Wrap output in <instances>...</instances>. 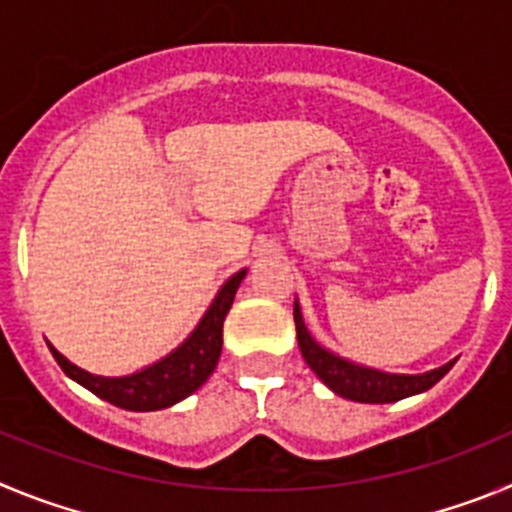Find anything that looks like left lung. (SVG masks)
<instances>
[{
	"instance_id": "obj_1",
	"label": "left lung",
	"mask_w": 512,
	"mask_h": 512,
	"mask_svg": "<svg viewBox=\"0 0 512 512\" xmlns=\"http://www.w3.org/2000/svg\"><path fill=\"white\" fill-rule=\"evenodd\" d=\"M293 319H296L298 347H301L306 365L311 367L336 395H342V398L347 400H357V403H393V400L423 393V390L434 388L436 382L454 367V362H449V365L439 367V370L434 372H426V375H388V372L352 365L347 359L336 357V354L326 352L324 347H319V344L313 342L306 324H303L298 303L293 306Z\"/></svg>"
}]
</instances>
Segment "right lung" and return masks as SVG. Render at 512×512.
<instances>
[{
  "label": "right lung",
  "mask_w": 512,
  "mask_h": 512,
  "mask_svg": "<svg viewBox=\"0 0 512 512\" xmlns=\"http://www.w3.org/2000/svg\"><path fill=\"white\" fill-rule=\"evenodd\" d=\"M242 278H245V270L234 273L224 283V288L219 290V296L214 298V303H211L204 319H201V324L196 326V331L188 336L176 352L168 354L160 362H155L153 367L137 372V375H91V372L71 365L53 347H50V352H53L55 362L61 365V370L71 380H76L78 385H84L86 390H91V393L99 395L107 403L117 405V408H124V411H160V408H168V405L178 403L186 395H191L193 390H199L209 380L211 372H214L216 362H219V354H222L224 316L232 308L234 293H237Z\"/></svg>",
  "instance_id": "right-lung-1"
}]
</instances>
